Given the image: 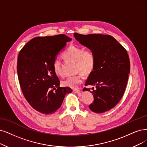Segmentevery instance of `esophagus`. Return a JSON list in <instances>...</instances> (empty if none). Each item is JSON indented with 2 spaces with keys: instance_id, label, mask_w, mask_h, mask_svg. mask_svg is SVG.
Wrapping results in <instances>:
<instances>
[{
  "instance_id": "1",
  "label": "esophagus",
  "mask_w": 147,
  "mask_h": 147,
  "mask_svg": "<svg viewBox=\"0 0 147 147\" xmlns=\"http://www.w3.org/2000/svg\"><path fill=\"white\" fill-rule=\"evenodd\" d=\"M74 93H77V94H80V91L79 90H73V91Z\"/></svg>"
}]
</instances>
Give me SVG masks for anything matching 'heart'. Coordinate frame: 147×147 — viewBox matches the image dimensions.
Segmentation results:
<instances>
[{
  "instance_id": "obj_1",
  "label": "heart",
  "mask_w": 147,
  "mask_h": 147,
  "mask_svg": "<svg viewBox=\"0 0 147 147\" xmlns=\"http://www.w3.org/2000/svg\"><path fill=\"white\" fill-rule=\"evenodd\" d=\"M62 57L65 59L76 62V69L80 71L78 74L68 77L62 81V85L73 89L78 88L84 80L83 73L86 75L93 71L96 63L95 54L90 48L84 49L80 46L71 45L64 51ZM53 68L56 75H62L61 61L59 59L54 60Z\"/></svg>"
}]
</instances>
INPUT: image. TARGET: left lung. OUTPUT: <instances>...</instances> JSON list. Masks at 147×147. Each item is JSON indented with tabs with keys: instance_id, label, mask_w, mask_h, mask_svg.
<instances>
[{
	"instance_id": "left-lung-1",
	"label": "left lung",
	"mask_w": 147,
	"mask_h": 147,
	"mask_svg": "<svg viewBox=\"0 0 147 147\" xmlns=\"http://www.w3.org/2000/svg\"><path fill=\"white\" fill-rule=\"evenodd\" d=\"M80 44L93 50L96 56L94 68L86 81L85 86L95 85L94 102L90 109L102 113L115 107L122 97L130 71L129 59L124 47L113 36L100 34L87 35L74 33Z\"/></svg>"
}]
</instances>
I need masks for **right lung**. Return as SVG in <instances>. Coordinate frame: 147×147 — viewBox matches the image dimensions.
I'll return each mask as SVG.
<instances>
[{"label":"right lung","mask_w":147,"mask_h":147,"mask_svg":"<svg viewBox=\"0 0 147 147\" xmlns=\"http://www.w3.org/2000/svg\"><path fill=\"white\" fill-rule=\"evenodd\" d=\"M71 40L65 34L37 37L20 50L18 74L20 88L29 104L36 111L51 115L61 107L69 87H60L53 63L57 54Z\"/></svg>","instance_id":"add662e5"}]
</instances>
